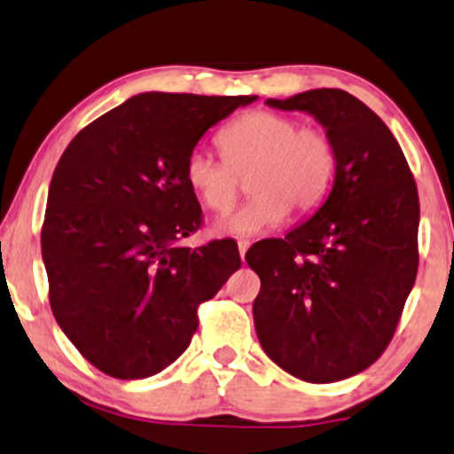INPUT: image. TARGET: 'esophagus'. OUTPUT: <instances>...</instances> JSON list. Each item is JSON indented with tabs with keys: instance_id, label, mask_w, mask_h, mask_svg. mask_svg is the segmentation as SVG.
<instances>
[{
	"instance_id": "obj_1",
	"label": "esophagus",
	"mask_w": 454,
	"mask_h": 454,
	"mask_svg": "<svg viewBox=\"0 0 454 454\" xmlns=\"http://www.w3.org/2000/svg\"><path fill=\"white\" fill-rule=\"evenodd\" d=\"M249 247H251L249 240H245V239L239 240V253H240V259H243V262H245V253H247V249H249Z\"/></svg>"
}]
</instances>
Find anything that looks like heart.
Instances as JSON below:
<instances>
[{
    "label": "heart",
    "mask_w": 454,
    "mask_h": 454,
    "mask_svg": "<svg viewBox=\"0 0 454 454\" xmlns=\"http://www.w3.org/2000/svg\"><path fill=\"white\" fill-rule=\"evenodd\" d=\"M223 161L192 149L184 178L205 207L228 211L247 176L251 199L214 223L222 237H255L286 220L288 209L307 214L324 201L334 178V147L317 129H301L297 118L276 112H249L217 135Z\"/></svg>",
    "instance_id": "heart-1"
}]
</instances>
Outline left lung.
<instances>
[{"label": "left lung", "instance_id": "left-lung-1", "mask_svg": "<svg viewBox=\"0 0 454 454\" xmlns=\"http://www.w3.org/2000/svg\"><path fill=\"white\" fill-rule=\"evenodd\" d=\"M265 104L316 118L336 170L309 220L247 251L262 280L255 332L290 376L338 382L367 370L395 336L419 262L417 186L388 126L347 90L313 89Z\"/></svg>", "mask_w": 454, "mask_h": 454}]
</instances>
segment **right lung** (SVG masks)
Wrapping results in <instances>:
<instances>
[{
	"label": "right lung",
	"instance_id": "obj_1",
	"mask_svg": "<svg viewBox=\"0 0 454 454\" xmlns=\"http://www.w3.org/2000/svg\"><path fill=\"white\" fill-rule=\"evenodd\" d=\"M257 95L141 93L72 138L51 176L41 253L59 328L118 380L184 353L197 309L240 268L237 243L191 249L201 226L184 161L211 126Z\"/></svg>",
	"mask_w": 454,
	"mask_h": 454
}]
</instances>
